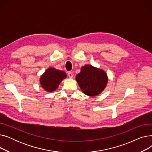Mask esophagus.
I'll list each match as a JSON object with an SVG mask.
<instances>
[{
    "label": "esophagus",
    "mask_w": 152,
    "mask_h": 152,
    "mask_svg": "<svg viewBox=\"0 0 152 152\" xmlns=\"http://www.w3.org/2000/svg\"><path fill=\"white\" fill-rule=\"evenodd\" d=\"M68 76L69 78H73V73H72V72H71V71H69L68 73Z\"/></svg>",
    "instance_id": "1"
}]
</instances>
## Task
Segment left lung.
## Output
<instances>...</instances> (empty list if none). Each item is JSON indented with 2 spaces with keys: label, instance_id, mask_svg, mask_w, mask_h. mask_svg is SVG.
I'll use <instances>...</instances> for the list:
<instances>
[{
  "label": "left lung",
  "instance_id": "8db88e82",
  "mask_svg": "<svg viewBox=\"0 0 152 152\" xmlns=\"http://www.w3.org/2000/svg\"><path fill=\"white\" fill-rule=\"evenodd\" d=\"M76 79L83 93L89 96L100 94L108 82V77L104 71L89 65L81 68Z\"/></svg>",
  "mask_w": 152,
  "mask_h": 152
}]
</instances>
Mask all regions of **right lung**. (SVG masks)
Wrapping results in <instances>:
<instances>
[{"label": "right lung", "mask_w": 152, "mask_h": 152, "mask_svg": "<svg viewBox=\"0 0 152 152\" xmlns=\"http://www.w3.org/2000/svg\"><path fill=\"white\" fill-rule=\"evenodd\" d=\"M66 74L63 71L54 68L47 69L40 79L42 88L47 92H53L58 87L63 79L66 78Z\"/></svg>", "instance_id": "add662e5"}]
</instances>
